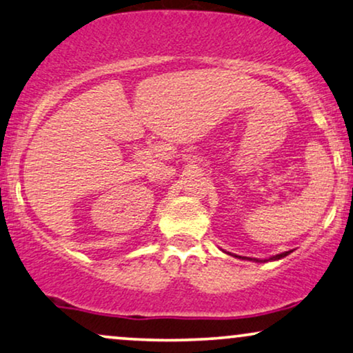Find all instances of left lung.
I'll return each mask as SVG.
<instances>
[{"mask_svg": "<svg viewBox=\"0 0 353 353\" xmlns=\"http://www.w3.org/2000/svg\"><path fill=\"white\" fill-rule=\"evenodd\" d=\"M292 252V251H288V252H282V254H276V256H274V257H270V259H264V261H259V259H251V261H256V262H267V261H279V259H283L285 256H288V254ZM230 254V252H228ZM230 256H233V254H230ZM234 257H239V256H234ZM239 259H246V257H239Z\"/></svg>", "mask_w": 353, "mask_h": 353, "instance_id": "1", "label": "left lung"}]
</instances>
